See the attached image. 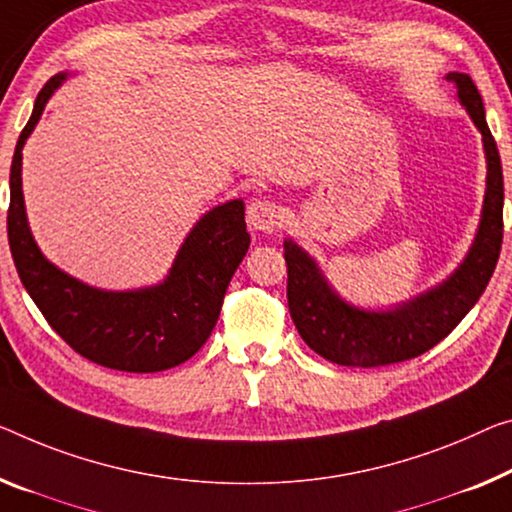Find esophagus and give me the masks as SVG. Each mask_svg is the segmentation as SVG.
<instances>
[{"mask_svg":"<svg viewBox=\"0 0 512 512\" xmlns=\"http://www.w3.org/2000/svg\"><path fill=\"white\" fill-rule=\"evenodd\" d=\"M247 224L251 226V229L263 233V235L274 233L277 229H281V224H283L281 206L270 199L251 201L247 208Z\"/></svg>","mask_w":512,"mask_h":512,"instance_id":"34e87169","label":"esophagus"}]
</instances>
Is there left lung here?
<instances>
[{"instance_id":"left-lung-1","label":"left lung","mask_w":512,"mask_h":512,"mask_svg":"<svg viewBox=\"0 0 512 512\" xmlns=\"http://www.w3.org/2000/svg\"><path fill=\"white\" fill-rule=\"evenodd\" d=\"M462 107L483 135L487 180L481 224L465 261L439 286L389 311H364L329 286L318 263L295 245L283 242L288 265V309L297 332L313 352L341 366L375 368L414 359L458 327L478 302L499 261L503 240L501 157L485 121L483 98L467 73H448Z\"/></svg>"}]
</instances>
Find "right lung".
<instances>
[{
	"label": "right lung",
	"mask_w": 512,
	"mask_h": 512,
	"mask_svg": "<svg viewBox=\"0 0 512 512\" xmlns=\"http://www.w3.org/2000/svg\"><path fill=\"white\" fill-rule=\"evenodd\" d=\"M68 73L54 75L34 102L11 162V206L6 217L15 270L50 327L93 364L125 373H157L199 352L217 325L233 272L249 249L242 199L206 212L187 235L167 279L139 290L86 286L52 265L29 231L22 196V146L47 100Z\"/></svg>",
	"instance_id": "obj_1"
}]
</instances>
